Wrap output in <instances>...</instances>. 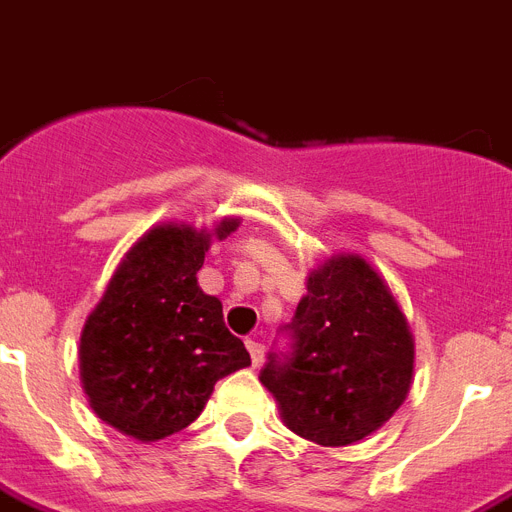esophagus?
<instances>
[{
    "label": "esophagus",
    "mask_w": 512,
    "mask_h": 512,
    "mask_svg": "<svg viewBox=\"0 0 512 512\" xmlns=\"http://www.w3.org/2000/svg\"><path fill=\"white\" fill-rule=\"evenodd\" d=\"M247 350H249V357H252V365H263V357H265V350L263 344L255 342V339H247Z\"/></svg>",
    "instance_id": "34e87169"
}]
</instances>
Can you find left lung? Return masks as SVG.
I'll return each instance as SVG.
<instances>
[{
    "instance_id": "1",
    "label": "left lung",
    "mask_w": 512,
    "mask_h": 512,
    "mask_svg": "<svg viewBox=\"0 0 512 512\" xmlns=\"http://www.w3.org/2000/svg\"><path fill=\"white\" fill-rule=\"evenodd\" d=\"M289 331L292 355L270 357L260 371L286 429L347 447L400 410L413 386L415 339L392 286L363 255L339 252L310 270Z\"/></svg>"
}]
</instances>
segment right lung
<instances>
[{
    "label": "right lung",
    "instance_id": "obj_1",
    "mask_svg": "<svg viewBox=\"0 0 512 512\" xmlns=\"http://www.w3.org/2000/svg\"><path fill=\"white\" fill-rule=\"evenodd\" d=\"M215 228L160 223L139 236L112 273L81 331L78 368L91 410L136 442L186 429L205 410L215 381L247 368L249 352L223 323V305L197 284Z\"/></svg>",
    "mask_w": 512,
    "mask_h": 512
}]
</instances>
